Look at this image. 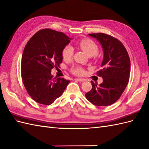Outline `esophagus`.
<instances>
[{"label":"esophagus","mask_w":149,"mask_h":149,"mask_svg":"<svg viewBox=\"0 0 149 149\" xmlns=\"http://www.w3.org/2000/svg\"><path fill=\"white\" fill-rule=\"evenodd\" d=\"M75 81H79V82H83V81H84L85 80H84V79H83L77 78V79H75Z\"/></svg>","instance_id":"obj_1"}]
</instances>
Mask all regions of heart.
Listing matches in <instances>:
<instances>
[{
	"label": "heart",
	"instance_id": "b5f03b06",
	"mask_svg": "<svg viewBox=\"0 0 149 149\" xmlns=\"http://www.w3.org/2000/svg\"><path fill=\"white\" fill-rule=\"evenodd\" d=\"M78 46L89 56H95L98 53V47L95 42L90 39H82L78 42ZM74 49L70 46H65L62 51L64 60H69L73 56ZM71 72L77 76H82L85 74V70L81 66H74L71 68Z\"/></svg>",
	"mask_w": 149,
	"mask_h": 149
}]
</instances>
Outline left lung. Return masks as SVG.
<instances>
[{
  "mask_svg": "<svg viewBox=\"0 0 149 149\" xmlns=\"http://www.w3.org/2000/svg\"><path fill=\"white\" fill-rule=\"evenodd\" d=\"M88 35L96 39L103 48L102 69L97 72L103 82L97 86L91 81V90L85 96L96 106L112 105L120 97L129 81L131 63L128 53L123 44L111 36L103 33Z\"/></svg>",
  "mask_w": 149,
  "mask_h": 149,
  "instance_id": "left-lung-1",
  "label": "left lung"
}]
</instances>
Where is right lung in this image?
<instances>
[{
    "mask_svg": "<svg viewBox=\"0 0 149 149\" xmlns=\"http://www.w3.org/2000/svg\"><path fill=\"white\" fill-rule=\"evenodd\" d=\"M70 39L63 32L46 29L38 31L26 43L21 74L27 93L36 102L52 104L70 82L63 77L53 78L51 70L60 66L63 60L62 51Z\"/></svg>",
    "mask_w": 149,
    "mask_h": 149,
    "instance_id": "right-lung-1",
    "label": "right lung"
}]
</instances>
